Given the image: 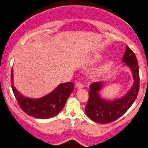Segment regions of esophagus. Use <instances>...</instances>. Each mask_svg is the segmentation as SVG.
Wrapping results in <instances>:
<instances>
[{"label": "esophagus", "mask_w": 148, "mask_h": 148, "mask_svg": "<svg viewBox=\"0 0 148 148\" xmlns=\"http://www.w3.org/2000/svg\"><path fill=\"white\" fill-rule=\"evenodd\" d=\"M75 87L78 88V89H79V88H82L84 87V85H83V84L82 82H77L75 85Z\"/></svg>", "instance_id": "obj_1"}]
</instances>
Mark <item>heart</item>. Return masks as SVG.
Returning <instances> with one entry per match:
<instances>
[{
	"label": "heart",
	"instance_id": "heart-1",
	"mask_svg": "<svg viewBox=\"0 0 148 148\" xmlns=\"http://www.w3.org/2000/svg\"><path fill=\"white\" fill-rule=\"evenodd\" d=\"M110 66H111V64H110V63H109V62H107V63H106L105 65L102 66V68H101V69H100L98 71H97V74L100 73H102L103 71H105V70H107V69H108L110 67Z\"/></svg>",
	"mask_w": 148,
	"mask_h": 148
}]
</instances>
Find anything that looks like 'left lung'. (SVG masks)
<instances>
[{"mask_svg": "<svg viewBox=\"0 0 148 148\" xmlns=\"http://www.w3.org/2000/svg\"><path fill=\"white\" fill-rule=\"evenodd\" d=\"M122 62L131 69L134 78L132 86L122 98L107 100L100 95V91L104 84L102 82L90 85L89 98L85 113L94 122L106 124L115 121L130 109L136 99L139 91V68L136 55L127 46Z\"/></svg>", "mask_w": 148, "mask_h": 148, "instance_id": "left-lung-1", "label": "left lung"}]
</instances>
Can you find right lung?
Masks as SVG:
<instances>
[{
    "label": "right lung",
    "instance_id": "1",
    "mask_svg": "<svg viewBox=\"0 0 148 148\" xmlns=\"http://www.w3.org/2000/svg\"><path fill=\"white\" fill-rule=\"evenodd\" d=\"M12 88L19 107L27 115L35 119L53 118L64 108L69 95L74 89L73 82L59 84L53 91L40 98H31L23 95L15 88L13 82V69L11 71Z\"/></svg>",
    "mask_w": 148,
    "mask_h": 148
}]
</instances>
